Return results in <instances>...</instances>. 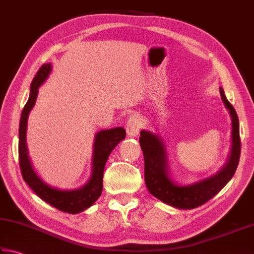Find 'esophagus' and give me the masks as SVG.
Instances as JSON below:
<instances>
[{"label":"esophagus","mask_w":254,"mask_h":254,"mask_svg":"<svg viewBox=\"0 0 254 254\" xmlns=\"http://www.w3.org/2000/svg\"><path fill=\"white\" fill-rule=\"evenodd\" d=\"M142 125L140 123V119L138 118L137 115H131L128 118L127 125H126V131L129 137H136L139 131L141 130Z\"/></svg>","instance_id":"34e87169"}]
</instances>
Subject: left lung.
Here are the masks:
<instances>
[{"mask_svg":"<svg viewBox=\"0 0 254 254\" xmlns=\"http://www.w3.org/2000/svg\"><path fill=\"white\" fill-rule=\"evenodd\" d=\"M220 95L231 117V150L226 165L217 174L208 178L186 186L175 183L169 176L168 157L160 136L149 130L140 131L139 142L145 159V183L147 189L154 197L171 207L185 210L202 205L213 198L231 180L237 170L241 152L239 118L221 87Z\"/></svg>","mask_w":254,"mask_h":254,"instance_id":"8db88e82","label":"left lung"}]
</instances>
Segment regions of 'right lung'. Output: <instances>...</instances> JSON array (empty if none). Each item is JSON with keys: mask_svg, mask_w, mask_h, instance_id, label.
Instances as JSON below:
<instances>
[{"mask_svg": "<svg viewBox=\"0 0 254 254\" xmlns=\"http://www.w3.org/2000/svg\"><path fill=\"white\" fill-rule=\"evenodd\" d=\"M52 71L50 63L43 64L33 78L31 84L30 97L23 108L18 128V159L23 179L30 186V188L45 202L53 207L67 213H79L84 211L100 197L103 191L104 168L113 149L126 137V130L123 127L104 129L96 133L93 149L92 176L87 184L74 190H62L54 188L44 183L33 169L30 158H28L26 146V128L28 114L34 107L38 88L45 82Z\"/></svg>", "mask_w": 254, "mask_h": 254, "instance_id": "right-lung-1", "label": "right lung"}]
</instances>
